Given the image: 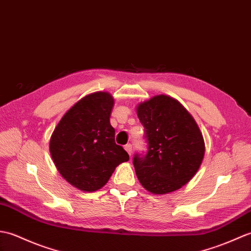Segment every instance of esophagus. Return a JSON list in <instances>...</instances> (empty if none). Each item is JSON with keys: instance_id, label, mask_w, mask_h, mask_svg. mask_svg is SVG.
Wrapping results in <instances>:
<instances>
[{"instance_id": "obj_1", "label": "esophagus", "mask_w": 251, "mask_h": 251, "mask_svg": "<svg viewBox=\"0 0 251 251\" xmlns=\"http://www.w3.org/2000/svg\"><path fill=\"white\" fill-rule=\"evenodd\" d=\"M125 149L126 150V152L129 153L130 155L132 154V145L131 144H126V146H125Z\"/></svg>"}]
</instances>
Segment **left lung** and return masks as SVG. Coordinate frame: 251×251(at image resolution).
Segmentation results:
<instances>
[{
	"label": "left lung",
	"mask_w": 251,
	"mask_h": 251,
	"mask_svg": "<svg viewBox=\"0 0 251 251\" xmlns=\"http://www.w3.org/2000/svg\"><path fill=\"white\" fill-rule=\"evenodd\" d=\"M137 116L147 143L146 153L133 157L138 180L153 194L178 190L194 176L204 158L197 122L179 102L163 94L138 105Z\"/></svg>",
	"instance_id": "8db88e82"
}]
</instances>
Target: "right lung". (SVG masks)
I'll return each mask as SVG.
<instances>
[{
  "mask_svg": "<svg viewBox=\"0 0 251 251\" xmlns=\"http://www.w3.org/2000/svg\"><path fill=\"white\" fill-rule=\"evenodd\" d=\"M113 106L109 93L89 94L62 117L50 138V153L58 171L79 190L102 188L117 166L129 160L115 142L109 120Z\"/></svg>",
  "mask_w": 251,
  "mask_h": 251,
  "instance_id": "add662e5",
  "label": "right lung"
}]
</instances>
